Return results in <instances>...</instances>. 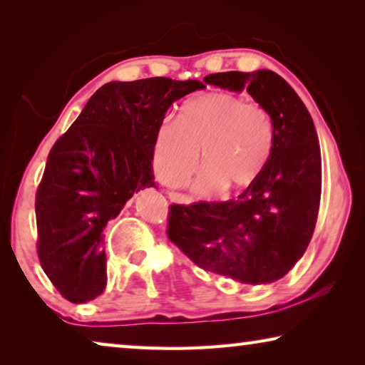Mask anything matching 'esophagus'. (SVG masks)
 I'll return each mask as SVG.
<instances>
[{
    "label": "esophagus",
    "mask_w": 365,
    "mask_h": 365,
    "mask_svg": "<svg viewBox=\"0 0 365 365\" xmlns=\"http://www.w3.org/2000/svg\"><path fill=\"white\" fill-rule=\"evenodd\" d=\"M169 197H170V201L178 202V205H190V202H191L190 196L182 195V193H175V191H170Z\"/></svg>",
    "instance_id": "34e87169"
}]
</instances>
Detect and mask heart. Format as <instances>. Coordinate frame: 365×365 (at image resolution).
<instances>
[{
    "label": "heart",
    "mask_w": 365,
    "mask_h": 365,
    "mask_svg": "<svg viewBox=\"0 0 365 365\" xmlns=\"http://www.w3.org/2000/svg\"><path fill=\"white\" fill-rule=\"evenodd\" d=\"M275 145V125L267 109L228 93L187 101L178 120H164L156 138V165L163 180L178 187L206 165L196 182L201 193L222 187L242 190L255 183Z\"/></svg>",
    "instance_id": "obj_1"
}]
</instances>
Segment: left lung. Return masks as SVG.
<instances>
[{
  "instance_id": "1",
  "label": "left lung",
  "mask_w": 365,
  "mask_h": 365,
  "mask_svg": "<svg viewBox=\"0 0 365 365\" xmlns=\"http://www.w3.org/2000/svg\"><path fill=\"white\" fill-rule=\"evenodd\" d=\"M207 85L242 93L269 110L275 145L257 180L237 200L170 206L168 237L197 267L265 285L299 261L316 228L322 160L312 117L279 73L219 72Z\"/></svg>"
}]
</instances>
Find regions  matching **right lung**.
Masks as SVG:
<instances>
[{"mask_svg":"<svg viewBox=\"0 0 365 365\" xmlns=\"http://www.w3.org/2000/svg\"><path fill=\"white\" fill-rule=\"evenodd\" d=\"M200 80L109 82L49 151L36 191L38 257L48 279L76 304L106 288L104 230L140 190L154 187L153 156L172 103Z\"/></svg>","mask_w":365,"mask_h":365,"instance_id":"obj_1","label":"right lung"}]
</instances>
